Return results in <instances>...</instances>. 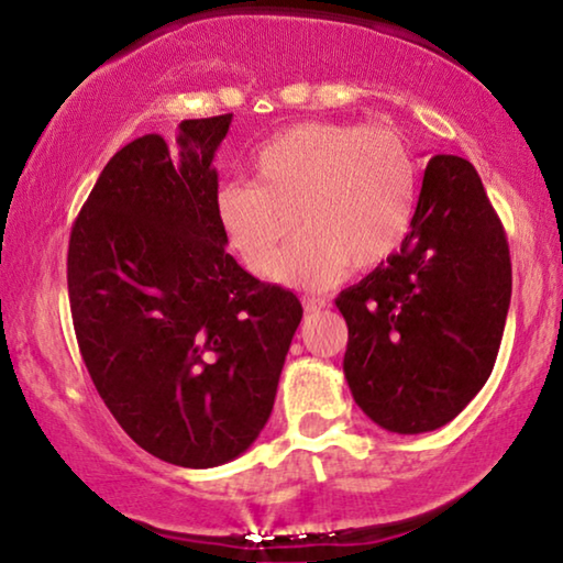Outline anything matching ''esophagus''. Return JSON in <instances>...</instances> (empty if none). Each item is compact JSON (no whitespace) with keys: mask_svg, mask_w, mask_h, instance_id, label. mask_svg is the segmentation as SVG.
Segmentation results:
<instances>
[{"mask_svg":"<svg viewBox=\"0 0 563 563\" xmlns=\"http://www.w3.org/2000/svg\"><path fill=\"white\" fill-rule=\"evenodd\" d=\"M305 312H310V314H314V312H320V310H325V299H320V297H307L305 299Z\"/></svg>","mask_w":563,"mask_h":563,"instance_id":"obj_1","label":"esophagus"}]
</instances>
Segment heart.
<instances>
[{
  "label": "heart",
  "instance_id": "1",
  "mask_svg": "<svg viewBox=\"0 0 563 563\" xmlns=\"http://www.w3.org/2000/svg\"><path fill=\"white\" fill-rule=\"evenodd\" d=\"M256 184L228 181L214 195L222 235L243 266L291 287L320 289L376 268L410 238L418 212V161L389 125L299 122L253 156ZM306 233L283 257L294 229ZM283 261H278V256Z\"/></svg>",
  "mask_w": 563,
  "mask_h": 563
}]
</instances>
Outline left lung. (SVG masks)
<instances>
[{
	"label": "left lung",
	"mask_w": 563,
	"mask_h": 563,
	"mask_svg": "<svg viewBox=\"0 0 563 563\" xmlns=\"http://www.w3.org/2000/svg\"><path fill=\"white\" fill-rule=\"evenodd\" d=\"M510 295V249L479 174L433 156L410 238L335 299L356 405L389 433L451 422L489 379Z\"/></svg>",
	"instance_id": "obj_1"
}]
</instances>
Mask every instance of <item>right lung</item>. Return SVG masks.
<instances>
[{"label": "right lung", "instance_id": "1", "mask_svg": "<svg viewBox=\"0 0 563 563\" xmlns=\"http://www.w3.org/2000/svg\"><path fill=\"white\" fill-rule=\"evenodd\" d=\"M233 114L184 120L110 158L68 241V302L91 382L161 461L228 464L251 449L302 320L289 289L225 251L212 161Z\"/></svg>", "mask_w": 563, "mask_h": 563}]
</instances>
